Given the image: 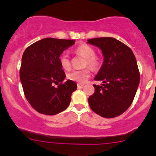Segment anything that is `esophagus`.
Here are the masks:
<instances>
[{
	"instance_id": "1",
	"label": "esophagus",
	"mask_w": 156,
	"mask_h": 156,
	"mask_svg": "<svg viewBox=\"0 0 156 156\" xmlns=\"http://www.w3.org/2000/svg\"><path fill=\"white\" fill-rule=\"evenodd\" d=\"M84 87V84H78V88H82Z\"/></svg>"
}]
</instances>
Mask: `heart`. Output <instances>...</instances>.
Returning <instances> with one entry per match:
<instances>
[{"label": "heart", "instance_id": "obj_1", "mask_svg": "<svg viewBox=\"0 0 156 156\" xmlns=\"http://www.w3.org/2000/svg\"><path fill=\"white\" fill-rule=\"evenodd\" d=\"M75 53L78 56L84 58V66H90L93 69H97L100 66V58L95 55V50L90 45L82 44L75 49ZM59 63L64 70L68 71L71 68V62L68 55L62 54L59 57ZM90 75V71L89 68L82 70H74L68 74L67 77L71 81L78 83H84L87 81Z\"/></svg>", "mask_w": 156, "mask_h": 156}]
</instances>
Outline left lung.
<instances>
[{"label": "left lung", "mask_w": 156, "mask_h": 156, "mask_svg": "<svg viewBox=\"0 0 156 156\" xmlns=\"http://www.w3.org/2000/svg\"><path fill=\"white\" fill-rule=\"evenodd\" d=\"M87 43L102 50L103 66L94 78L95 92L88 98L90 107L99 115L115 118L125 112L134 99L140 72L131 49L114 37H96Z\"/></svg>", "instance_id": "8db88e82"}]
</instances>
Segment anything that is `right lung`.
Wrapping results in <instances>:
<instances>
[{"label": "right lung", "instance_id": "1", "mask_svg": "<svg viewBox=\"0 0 156 156\" xmlns=\"http://www.w3.org/2000/svg\"><path fill=\"white\" fill-rule=\"evenodd\" d=\"M75 42L47 37L30 45L23 53L20 70L23 91L30 105L41 114L53 115L64 111L76 90L73 81L63 83L66 74L59 63L62 52Z\"/></svg>", "mask_w": 156, "mask_h": 156}]
</instances>
